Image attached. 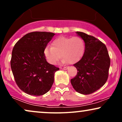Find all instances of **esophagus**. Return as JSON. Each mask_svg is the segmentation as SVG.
Here are the masks:
<instances>
[{
    "mask_svg": "<svg viewBox=\"0 0 122 122\" xmlns=\"http://www.w3.org/2000/svg\"><path fill=\"white\" fill-rule=\"evenodd\" d=\"M69 67H67V66H66V67H61V69H62V70H66L67 69H68Z\"/></svg>",
    "mask_w": 122,
    "mask_h": 122,
    "instance_id": "34e87169",
    "label": "esophagus"
}]
</instances>
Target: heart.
<instances>
[{"label":"heart","mask_w":122,"mask_h":122,"mask_svg":"<svg viewBox=\"0 0 122 122\" xmlns=\"http://www.w3.org/2000/svg\"><path fill=\"white\" fill-rule=\"evenodd\" d=\"M85 50L84 41L79 36H60L52 42V47L47 46L44 55L47 61L56 65L61 57L64 64H75L82 57Z\"/></svg>","instance_id":"heart-1"}]
</instances>
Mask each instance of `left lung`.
I'll use <instances>...</instances> for the list:
<instances>
[{"instance_id": "1", "label": "left lung", "mask_w": 122, "mask_h": 122, "mask_svg": "<svg viewBox=\"0 0 122 122\" xmlns=\"http://www.w3.org/2000/svg\"><path fill=\"white\" fill-rule=\"evenodd\" d=\"M76 33L84 41L85 51L82 58L74 64L78 72L71 83L78 93L89 95L107 81L110 58L106 46L98 39L82 32Z\"/></svg>"}]
</instances>
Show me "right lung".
<instances>
[{"mask_svg": "<svg viewBox=\"0 0 122 122\" xmlns=\"http://www.w3.org/2000/svg\"><path fill=\"white\" fill-rule=\"evenodd\" d=\"M55 34L34 31L21 38L14 46L10 67L15 81L25 93L41 96L50 90L58 67L47 62L44 50Z\"/></svg>", "mask_w": 122, "mask_h": 122, "instance_id": "right-lung-1", "label": "right lung"}]
</instances>
